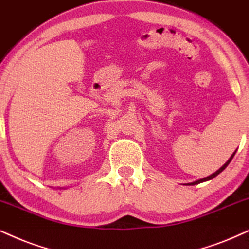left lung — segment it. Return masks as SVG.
<instances>
[{
	"label": "left lung",
	"instance_id": "1",
	"mask_svg": "<svg viewBox=\"0 0 249 249\" xmlns=\"http://www.w3.org/2000/svg\"><path fill=\"white\" fill-rule=\"evenodd\" d=\"M235 152H237V150H235ZM235 152L232 154L231 155V157H230V159L228 160V162L225 163L224 165L222 166V168H219L218 170H217V171L215 172V174H213V175H210V176H208V177H206V178H202V179H200V180H196V181H193V182H188V184H186V185H196V184H200V182H203V181H208V180H210V179H213V178H215L216 176H218L219 174H221V172L223 171V170H224L226 166H228L229 164H230V162L232 161V159H233V156H234V154H235Z\"/></svg>",
	"mask_w": 249,
	"mask_h": 249
}]
</instances>
